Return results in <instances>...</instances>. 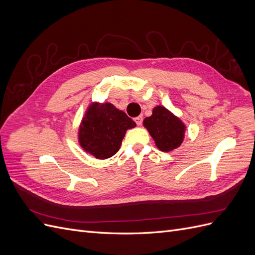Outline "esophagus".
I'll return each instance as SVG.
<instances>
[{
  "instance_id": "obj_1",
  "label": "esophagus",
  "mask_w": 255,
  "mask_h": 255,
  "mask_svg": "<svg viewBox=\"0 0 255 255\" xmlns=\"http://www.w3.org/2000/svg\"><path fill=\"white\" fill-rule=\"evenodd\" d=\"M142 119H143L142 116H138V117H136L134 120H135V122H136V125H137V126H141Z\"/></svg>"
}]
</instances>
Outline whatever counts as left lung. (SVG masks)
<instances>
[{"label": "left lung", "mask_w": 255, "mask_h": 255, "mask_svg": "<svg viewBox=\"0 0 255 255\" xmlns=\"http://www.w3.org/2000/svg\"><path fill=\"white\" fill-rule=\"evenodd\" d=\"M143 126L149 130L157 148L163 152L179 148L186 128L184 123L164 106L154 107L152 116L143 120Z\"/></svg>", "instance_id": "left-lung-1"}]
</instances>
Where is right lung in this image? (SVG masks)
<instances>
[{
  "label": "right lung",
  "instance_id": "right-lung-1",
  "mask_svg": "<svg viewBox=\"0 0 255 255\" xmlns=\"http://www.w3.org/2000/svg\"><path fill=\"white\" fill-rule=\"evenodd\" d=\"M136 127L128 115L111 103H92L79 129L82 148L96 158H110L120 149L127 130Z\"/></svg>",
  "mask_w": 255,
  "mask_h": 255
}]
</instances>
